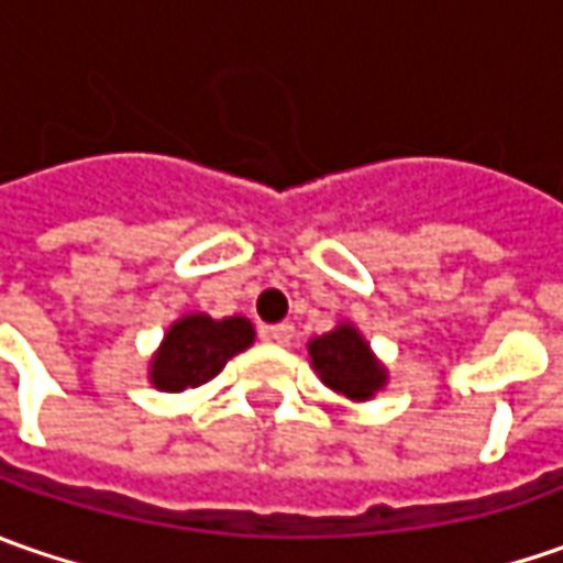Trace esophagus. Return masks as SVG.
<instances>
[{
  "mask_svg": "<svg viewBox=\"0 0 563 563\" xmlns=\"http://www.w3.org/2000/svg\"><path fill=\"white\" fill-rule=\"evenodd\" d=\"M266 338H269V341H275L278 347H288V344L294 341V325H288V322L269 325V329H266Z\"/></svg>",
  "mask_w": 563,
  "mask_h": 563,
  "instance_id": "34e87169",
  "label": "esophagus"
}]
</instances>
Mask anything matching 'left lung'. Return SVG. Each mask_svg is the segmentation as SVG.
<instances>
[{"instance_id":"obj_1","label":"left lung","mask_w":563,"mask_h":563,"mask_svg":"<svg viewBox=\"0 0 563 563\" xmlns=\"http://www.w3.org/2000/svg\"><path fill=\"white\" fill-rule=\"evenodd\" d=\"M310 366L322 385L347 400H373L388 385L385 363L373 354L369 341L354 322H338L332 332L310 338Z\"/></svg>"}]
</instances>
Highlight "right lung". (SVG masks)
Masks as SVG:
<instances>
[{
	"label": "right lung",
	"instance_id": "right-lung-1",
	"mask_svg": "<svg viewBox=\"0 0 563 563\" xmlns=\"http://www.w3.org/2000/svg\"><path fill=\"white\" fill-rule=\"evenodd\" d=\"M256 329L247 316L212 319L206 313H185L165 332L163 344L150 360V385L178 395L187 388H200L216 378L234 354L247 351Z\"/></svg>",
	"mask_w": 563,
	"mask_h": 563
}]
</instances>
